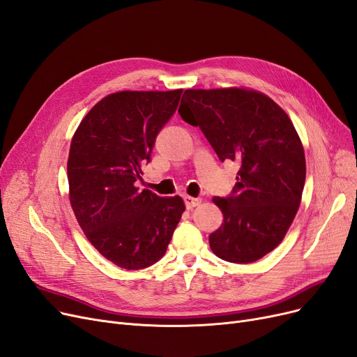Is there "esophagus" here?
<instances>
[{"label": "esophagus", "instance_id": "esophagus-1", "mask_svg": "<svg viewBox=\"0 0 357 357\" xmlns=\"http://www.w3.org/2000/svg\"><path fill=\"white\" fill-rule=\"evenodd\" d=\"M184 204H186L188 209H193L195 206L201 205L202 204V199L201 197H193V196H184Z\"/></svg>", "mask_w": 357, "mask_h": 357}]
</instances>
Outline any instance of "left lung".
I'll list each match as a JSON object with an SVG mask.
<instances>
[{
  "instance_id": "obj_1",
  "label": "left lung",
  "mask_w": 357,
  "mask_h": 357,
  "mask_svg": "<svg viewBox=\"0 0 357 357\" xmlns=\"http://www.w3.org/2000/svg\"><path fill=\"white\" fill-rule=\"evenodd\" d=\"M178 112L199 126L221 161L240 162L233 195L212 197L224 215L209 246L218 258L250 264L273 252L301 206L306 178L302 140L290 117L262 92L188 89Z\"/></svg>"
}]
</instances>
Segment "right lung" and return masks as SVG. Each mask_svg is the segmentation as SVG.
<instances>
[{"label": "right lung", "mask_w": 357, "mask_h": 357, "mask_svg": "<svg viewBox=\"0 0 357 357\" xmlns=\"http://www.w3.org/2000/svg\"><path fill=\"white\" fill-rule=\"evenodd\" d=\"M181 92L109 93L92 107L71 139L70 205L92 246L120 268L158 262L186 209L180 196L161 197L136 186Z\"/></svg>", "instance_id": "1"}]
</instances>
